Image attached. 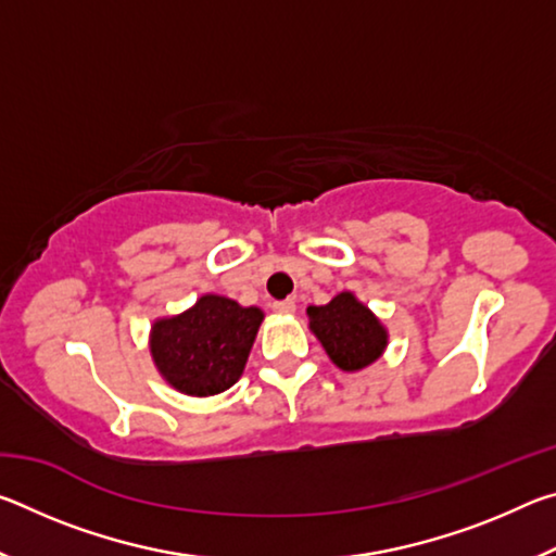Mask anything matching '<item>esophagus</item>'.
I'll list each match as a JSON object with an SVG mask.
<instances>
[{"mask_svg": "<svg viewBox=\"0 0 556 556\" xmlns=\"http://www.w3.org/2000/svg\"><path fill=\"white\" fill-rule=\"evenodd\" d=\"M271 308H275L277 314H294V312H296V301H294V299L275 301V304H271Z\"/></svg>", "mask_w": 556, "mask_h": 556, "instance_id": "34e87169", "label": "esophagus"}]
</instances>
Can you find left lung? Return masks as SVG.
Masks as SVG:
<instances>
[{
    "label": "left lung",
    "instance_id": "8db88e82",
    "mask_svg": "<svg viewBox=\"0 0 556 556\" xmlns=\"http://www.w3.org/2000/svg\"><path fill=\"white\" fill-rule=\"evenodd\" d=\"M306 314L312 333L345 372L368 368L388 348V328L351 291H341L326 306H308Z\"/></svg>",
    "mask_w": 556,
    "mask_h": 556
}]
</instances>
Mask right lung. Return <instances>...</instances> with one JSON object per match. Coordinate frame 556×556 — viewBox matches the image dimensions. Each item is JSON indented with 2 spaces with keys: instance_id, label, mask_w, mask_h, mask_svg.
<instances>
[{
  "instance_id": "add662e5",
  "label": "right lung",
  "mask_w": 556,
  "mask_h": 556,
  "mask_svg": "<svg viewBox=\"0 0 556 556\" xmlns=\"http://www.w3.org/2000/svg\"><path fill=\"white\" fill-rule=\"evenodd\" d=\"M262 318L257 306L205 294L188 312L154 321L149 351L174 390L211 397L240 380Z\"/></svg>"
}]
</instances>
